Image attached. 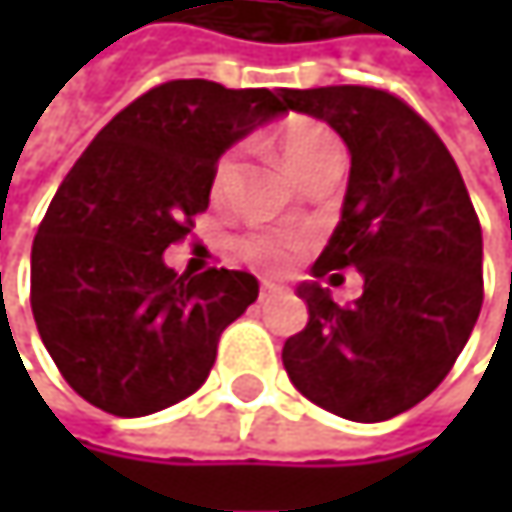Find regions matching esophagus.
Segmentation results:
<instances>
[{
	"instance_id": "esophagus-1",
	"label": "esophagus",
	"mask_w": 512,
	"mask_h": 512,
	"mask_svg": "<svg viewBox=\"0 0 512 512\" xmlns=\"http://www.w3.org/2000/svg\"><path fill=\"white\" fill-rule=\"evenodd\" d=\"M281 293H284V287L275 284V281H263V287H260V299H263V302L272 299V296H281Z\"/></svg>"
}]
</instances>
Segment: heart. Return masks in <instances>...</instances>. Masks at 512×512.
<instances>
[{
    "label": "heart",
    "mask_w": 512,
    "mask_h": 512,
    "mask_svg": "<svg viewBox=\"0 0 512 512\" xmlns=\"http://www.w3.org/2000/svg\"><path fill=\"white\" fill-rule=\"evenodd\" d=\"M278 151H281V159H284L287 171L299 180L320 159L338 154V142H335V136L323 124L290 121L281 130V136H278ZM234 168H237V154L234 151L219 159V165L213 171V195L216 198L225 195ZM299 249H302V243L296 237H287V234H257V237L243 243V255L249 257L255 266H263V269H284L296 257Z\"/></svg>",
    "instance_id": "obj_1"
}]
</instances>
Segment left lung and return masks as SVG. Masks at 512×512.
I'll list each match as a JSON object with an SVG mask.
<instances>
[{"mask_svg":"<svg viewBox=\"0 0 512 512\" xmlns=\"http://www.w3.org/2000/svg\"><path fill=\"white\" fill-rule=\"evenodd\" d=\"M350 151L341 222L296 287L308 326L284 341L290 382L320 409L388 421L439 388L483 305V234L460 168L430 124L388 91H284ZM356 265L365 290L341 309L317 277ZM335 278V275H332Z\"/></svg>","mask_w":512,"mask_h":512,"instance_id":"left-lung-1","label":"left lung"}]
</instances>
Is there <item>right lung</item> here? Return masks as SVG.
Wrapping results in <instances>:
<instances>
[{"label": "right lung", "instance_id": "add662e5", "mask_svg": "<svg viewBox=\"0 0 512 512\" xmlns=\"http://www.w3.org/2000/svg\"><path fill=\"white\" fill-rule=\"evenodd\" d=\"M284 91L156 85L61 180L32 246V314L67 385L142 418L195 394L219 335L257 299L240 269L177 275L165 249L207 210L219 156L287 112Z\"/></svg>", "mask_w": 512, "mask_h": 512}]
</instances>
